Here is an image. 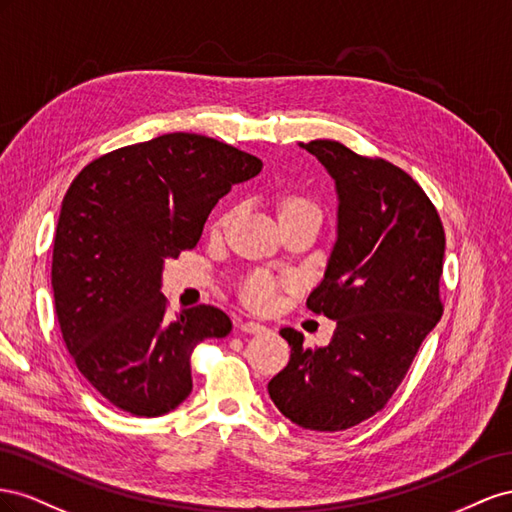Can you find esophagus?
<instances>
[{
  "mask_svg": "<svg viewBox=\"0 0 512 512\" xmlns=\"http://www.w3.org/2000/svg\"><path fill=\"white\" fill-rule=\"evenodd\" d=\"M238 328L242 332H248V334H259V332L266 330V326L259 324V321H238Z\"/></svg>",
  "mask_w": 512,
  "mask_h": 512,
  "instance_id": "esophagus-1",
  "label": "esophagus"
}]
</instances>
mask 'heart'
<instances>
[{
    "mask_svg": "<svg viewBox=\"0 0 512 512\" xmlns=\"http://www.w3.org/2000/svg\"><path fill=\"white\" fill-rule=\"evenodd\" d=\"M304 212H317L319 208L317 203L304 195H291L283 201V210H281V218L287 216H296V214H304ZM285 283H281L279 279L266 270H255L246 276L240 285V298L244 300L246 306H251L255 311H272L276 304H279L281 298V287Z\"/></svg>",
    "mask_w": 512,
    "mask_h": 512,
    "instance_id": "b5f03b06",
    "label": "heart"
}]
</instances>
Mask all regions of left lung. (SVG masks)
Instances as JSON below:
<instances>
[{"label":"left lung","mask_w":512,"mask_h":512,"mask_svg":"<svg viewBox=\"0 0 512 512\" xmlns=\"http://www.w3.org/2000/svg\"><path fill=\"white\" fill-rule=\"evenodd\" d=\"M337 182L339 238L306 306L337 321L326 347L283 328L291 356L268 392L311 431H345L382 412L444 313V225L420 184L339 141L300 143Z\"/></svg>","instance_id":"obj_1"}]
</instances>
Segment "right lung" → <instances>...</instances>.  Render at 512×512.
I'll use <instances>...</instances> for the list:
<instances>
[{
    "mask_svg": "<svg viewBox=\"0 0 512 512\" xmlns=\"http://www.w3.org/2000/svg\"><path fill=\"white\" fill-rule=\"evenodd\" d=\"M261 167L229 143L169 133L98 156L68 186L53 238L55 313L81 375L122 412L175 410L193 390L195 347L231 332L210 304L171 317L160 276L197 246L216 201Z\"/></svg>",
    "mask_w": 512,
    "mask_h": 512,
    "instance_id": "1",
    "label": "right lung"
}]
</instances>
